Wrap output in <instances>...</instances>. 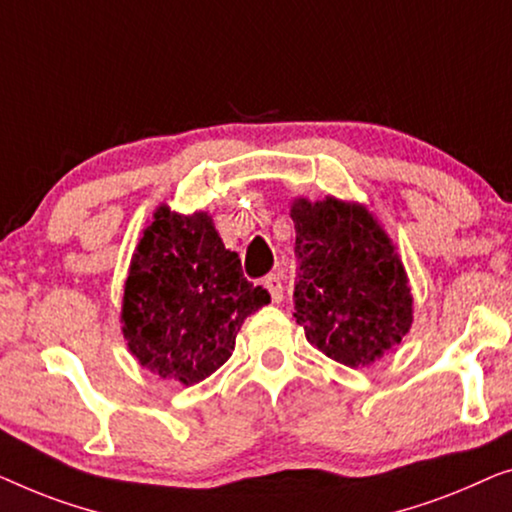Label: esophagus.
<instances>
[{
	"label": "esophagus",
	"instance_id": "obj_1",
	"mask_svg": "<svg viewBox=\"0 0 512 512\" xmlns=\"http://www.w3.org/2000/svg\"><path fill=\"white\" fill-rule=\"evenodd\" d=\"M262 285L269 290L273 304H280V301H283V280H280L278 273H269V276L262 280Z\"/></svg>",
	"mask_w": 512,
	"mask_h": 512
}]
</instances>
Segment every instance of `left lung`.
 I'll list each match as a JSON object with an SVG mask.
<instances>
[{"instance_id":"1","label":"left lung","mask_w":512,"mask_h":512,"mask_svg":"<svg viewBox=\"0 0 512 512\" xmlns=\"http://www.w3.org/2000/svg\"><path fill=\"white\" fill-rule=\"evenodd\" d=\"M294 318L308 343L359 369L392 352L413 325V294L390 236L364 204L297 197Z\"/></svg>"}]
</instances>
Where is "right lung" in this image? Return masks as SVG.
Listing matches in <instances>:
<instances>
[{"mask_svg":"<svg viewBox=\"0 0 512 512\" xmlns=\"http://www.w3.org/2000/svg\"><path fill=\"white\" fill-rule=\"evenodd\" d=\"M269 301L243 278L211 215L160 204L129 262L122 336L143 369L190 387L232 357L243 320Z\"/></svg>","mask_w":512,"mask_h":512,"instance_id":"obj_1","label":"right lung"}]
</instances>
